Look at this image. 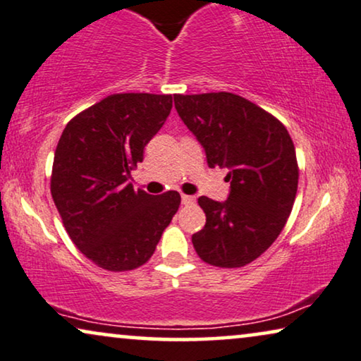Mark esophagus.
I'll use <instances>...</instances> for the list:
<instances>
[{"instance_id":"obj_1","label":"esophagus","mask_w":361,"mask_h":361,"mask_svg":"<svg viewBox=\"0 0 361 361\" xmlns=\"http://www.w3.org/2000/svg\"><path fill=\"white\" fill-rule=\"evenodd\" d=\"M181 203H183V204H193L195 203V196L183 195V196H181Z\"/></svg>"}]
</instances>
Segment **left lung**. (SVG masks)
Instances as JSON below:
<instances>
[{
    "label": "left lung",
    "instance_id": "8db88e82",
    "mask_svg": "<svg viewBox=\"0 0 361 361\" xmlns=\"http://www.w3.org/2000/svg\"><path fill=\"white\" fill-rule=\"evenodd\" d=\"M175 109L206 152L209 168H228V200L200 196L204 228L191 241L204 262L234 269L266 252L284 229L299 166L287 128L251 100L231 92L176 94Z\"/></svg>",
    "mask_w": 361,
    "mask_h": 361
}]
</instances>
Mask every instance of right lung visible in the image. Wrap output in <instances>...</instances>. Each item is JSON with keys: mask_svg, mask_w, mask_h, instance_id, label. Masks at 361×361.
<instances>
[{"mask_svg": "<svg viewBox=\"0 0 361 361\" xmlns=\"http://www.w3.org/2000/svg\"><path fill=\"white\" fill-rule=\"evenodd\" d=\"M171 107V95L114 94L62 132L51 195L72 243L99 267L122 272L145 264L180 208L178 191L152 196L128 183Z\"/></svg>", "mask_w": 361, "mask_h": 361, "instance_id": "1", "label": "right lung"}]
</instances>
